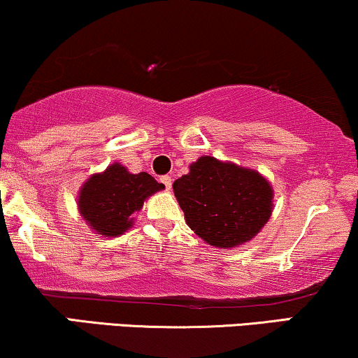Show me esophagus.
Masks as SVG:
<instances>
[{"mask_svg": "<svg viewBox=\"0 0 358 358\" xmlns=\"http://www.w3.org/2000/svg\"><path fill=\"white\" fill-rule=\"evenodd\" d=\"M161 182L164 184L167 191H171V187H172V179L169 178V176H162V178H161Z\"/></svg>", "mask_w": 358, "mask_h": 358, "instance_id": "1", "label": "esophagus"}]
</instances>
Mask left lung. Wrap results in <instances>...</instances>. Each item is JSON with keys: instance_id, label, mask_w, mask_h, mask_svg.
Masks as SVG:
<instances>
[{"instance_id": "1", "label": "left lung", "mask_w": 358, "mask_h": 358, "mask_svg": "<svg viewBox=\"0 0 358 358\" xmlns=\"http://www.w3.org/2000/svg\"><path fill=\"white\" fill-rule=\"evenodd\" d=\"M172 189L187 226L220 249L252 241L272 214L273 191L264 176L210 156L192 162Z\"/></svg>"}]
</instances>
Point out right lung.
<instances>
[{
  "label": "right lung",
  "mask_w": 358,
  "mask_h": 358,
  "mask_svg": "<svg viewBox=\"0 0 358 358\" xmlns=\"http://www.w3.org/2000/svg\"><path fill=\"white\" fill-rule=\"evenodd\" d=\"M162 189L164 184H159L148 172L131 174L124 166L114 162L83 184L78 207L92 231L116 237L132 227V214L143 209L144 201Z\"/></svg>",
  "instance_id": "1"
}]
</instances>
